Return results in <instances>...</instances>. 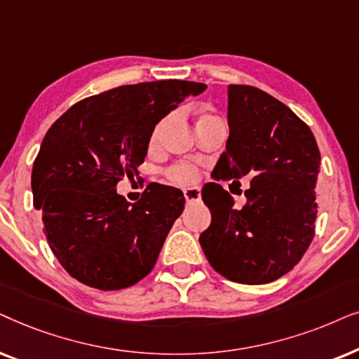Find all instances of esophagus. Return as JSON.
Here are the masks:
<instances>
[{
  "instance_id": "obj_1",
  "label": "esophagus",
  "mask_w": 359,
  "mask_h": 359,
  "mask_svg": "<svg viewBox=\"0 0 359 359\" xmlns=\"http://www.w3.org/2000/svg\"><path fill=\"white\" fill-rule=\"evenodd\" d=\"M200 189L198 187H190L184 190V197L187 202H198L200 200Z\"/></svg>"
}]
</instances>
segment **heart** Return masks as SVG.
<instances>
[{"mask_svg":"<svg viewBox=\"0 0 359 359\" xmlns=\"http://www.w3.org/2000/svg\"><path fill=\"white\" fill-rule=\"evenodd\" d=\"M165 123H167V119H162V121L154 128V131H152V141L157 140V136H159L162 126H164ZM167 177H169L170 182H174V184L192 185L197 182L200 174H198V170L194 169L192 165L175 164V165H172L169 170H167Z\"/></svg>","mask_w":359,"mask_h":359,"instance_id":"heart-1","label":"heart"}]
</instances>
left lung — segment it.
<instances>
[{
    "instance_id": "1",
    "label": "left lung",
    "mask_w": 359,
    "mask_h": 359,
    "mask_svg": "<svg viewBox=\"0 0 359 359\" xmlns=\"http://www.w3.org/2000/svg\"><path fill=\"white\" fill-rule=\"evenodd\" d=\"M228 126L226 149L213 175L236 179L233 184L250 177L246 203L236 208L222 185H205L212 223L198 241L226 279L267 284L287 274L313 240L320 152L292 109L250 85L228 87Z\"/></svg>"
}]
</instances>
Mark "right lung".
<instances>
[{
  "label": "right lung",
  "mask_w": 359,
  "mask_h": 359,
  "mask_svg": "<svg viewBox=\"0 0 359 359\" xmlns=\"http://www.w3.org/2000/svg\"><path fill=\"white\" fill-rule=\"evenodd\" d=\"M205 90L185 80L123 85L75 103L49 128L32 165V197L52 252L76 280L118 290L152 271L184 194L152 184L130 203L116 184L137 174L156 124Z\"/></svg>",
  "instance_id": "add662e5"
}]
</instances>
